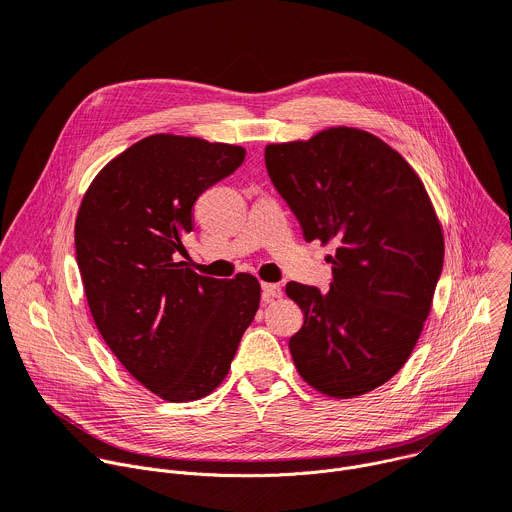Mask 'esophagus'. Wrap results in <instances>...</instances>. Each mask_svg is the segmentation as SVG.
Listing matches in <instances>:
<instances>
[{"label":"esophagus","instance_id":"esophagus-1","mask_svg":"<svg viewBox=\"0 0 512 512\" xmlns=\"http://www.w3.org/2000/svg\"><path fill=\"white\" fill-rule=\"evenodd\" d=\"M280 297H282L280 285H270V282H264V285H262V299L266 303H272L274 299H280Z\"/></svg>","mask_w":512,"mask_h":512}]
</instances>
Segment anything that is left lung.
<instances>
[{
	"instance_id": "obj_1",
	"label": "left lung",
	"mask_w": 512,
	"mask_h": 512,
	"mask_svg": "<svg viewBox=\"0 0 512 512\" xmlns=\"http://www.w3.org/2000/svg\"><path fill=\"white\" fill-rule=\"evenodd\" d=\"M272 185L307 242H333L329 291L289 282L303 315L289 350L315 390L352 399L409 360L443 268V230L413 166L358 128L268 144Z\"/></svg>"
}]
</instances>
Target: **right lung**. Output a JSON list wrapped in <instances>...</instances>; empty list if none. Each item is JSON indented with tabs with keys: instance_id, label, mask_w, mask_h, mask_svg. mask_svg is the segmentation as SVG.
Returning a JSON list of instances; mask_svg holds the SVG:
<instances>
[{
	"instance_id": "1",
	"label": "right lung",
	"mask_w": 512,
	"mask_h": 512,
	"mask_svg": "<svg viewBox=\"0 0 512 512\" xmlns=\"http://www.w3.org/2000/svg\"><path fill=\"white\" fill-rule=\"evenodd\" d=\"M244 156L242 146L148 136L99 170L77 213L93 321L122 366L170 403L203 399L221 384L260 305L256 276L217 280L179 262L195 201Z\"/></svg>"
}]
</instances>
